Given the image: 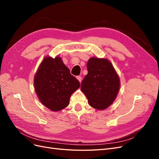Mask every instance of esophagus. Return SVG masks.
Here are the masks:
<instances>
[{
    "instance_id": "obj_1",
    "label": "esophagus",
    "mask_w": 159,
    "mask_h": 159,
    "mask_svg": "<svg viewBox=\"0 0 159 159\" xmlns=\"http://www.w3.org/2000/svg\"><path fill=\"white\" fill-rule=\"evenodd\" d=\"M76 78H77V79L78 80V81H80V82H81V80H82V78H81V76H80V75H78V76H77Z\"/></svg>"
}]
</instances>
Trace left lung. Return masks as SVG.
<instances>
[{
    "instance_id": "obj_1",
    "label": "left lung",
    "mask_w": 159,
    "mask_h": 159,
    "mask_svg": "<svg viewBox=\"0 0 159 159\" xmlns=\"http://www.w3.org/2000/svg\"><path fill=\"white\" fill-rule=\"evenodd\" d=\"M88 74L81 89L92 107L103 110L111 105L119 89V77L111 63L106 59L91 57L87 64Z\"/></svg>"
}]
</instances>
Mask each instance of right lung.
Segmentation results:
<instances>
[{
	"mask_svg": "<svg viewBox=\"0 0 159 159\" xmlns=\"http://www.w3.org/2000/svg\"><path fill=\"white\" fill-rule=\"evenodd\" d=\"M80 86L60 57H45L34 78V88L42 104L58 111L70 103L71 94Z\"/></svg>",
	"mask_w": 159,
	"mask_h": 159,
	"instance_id": "add662e5",
	"label": "right lung"
}]
</instances>
